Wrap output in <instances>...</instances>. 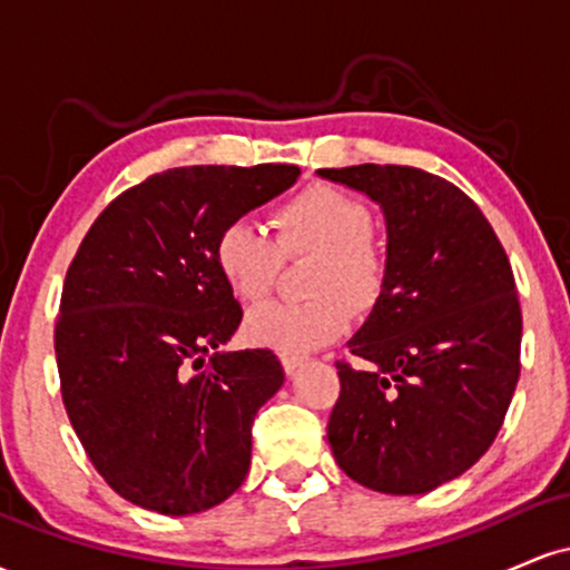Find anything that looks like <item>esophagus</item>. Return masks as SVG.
I'll use <instances>...</instances> for the list:
<instances>
[{
  "instance_id": "esophagus-1",
  "label": "esophagus",
  "mask_w": 570,
  "mask_h": 570,
  "mask_svg": "<svg viewBox=\"0 0 570 570\" xmlns=\"http://www.w3.org/2000/svg\"><path fill=\"white\" fill-rule=\"evenodd\" d=\"M305 364V356L299 353H281V367H284L286 375H294Z\"/></svg>"
}]
</instances>
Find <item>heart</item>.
Segmentation results:
<instances>
[{"mask_svg": "<svg viewBox=\"0 0 570 570\" xmlns=\"http://www.w3.org/2000/svg\"><path fill=\"white\" fill-rule=\"evenodd\" d=\"M375 219L356 195L311 185L276 212L278 238L248 219L222 227L214 263L240 303H259L276 286L284 257L316 254L307 303H267L246 316V337L281 353H305L348 330L353 311H370L383 297L389 259L372 235Z\"/></svg>", "mask_w": 570, "mask_h": 570, "instance_id": "b5f03b06", "label": "heart"}]
</instances>
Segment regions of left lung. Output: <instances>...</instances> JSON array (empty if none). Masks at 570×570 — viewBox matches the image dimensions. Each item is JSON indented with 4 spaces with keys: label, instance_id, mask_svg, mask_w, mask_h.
<instances>
[{
    "label": "left lung",
    "instance_id": "8db88e82",
    "mask_svg": "<svg viewBox=\"0 0 570 570\" xmlns=\"http://www.w3.org/2000/svg\"><path fill=\"white\" fill-rule=\"evenodd\" d=\"M385 219L383 297L337 362L326 440L358 485L417 495L474 466L520 377L522 313L512 265L476 203L410 166L322 168Z\"/></svg>",
    "mask_w": 570,
    "mask_h": 570
}]
</instances>
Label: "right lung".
Masks as SVG:
<instances>
[{"mask_svg":"<svg viewBox=\"0 0 570 570\" xmlns=\"http://www.w3.org/2000/svg\"><path fill=\"white\" fill-rule=\"evenodd\" d=\"M297 176L273 163L155 174L104 208L71 259L56 322L63 407L136 507L198 514L246 480L254 415L284 367L267 348L225 351L244 313L214 244Z\"/></svg>","mask_w":570,"mask_h":570,"instance_id":"add662e5","label":"right lung"}]
</instances>
